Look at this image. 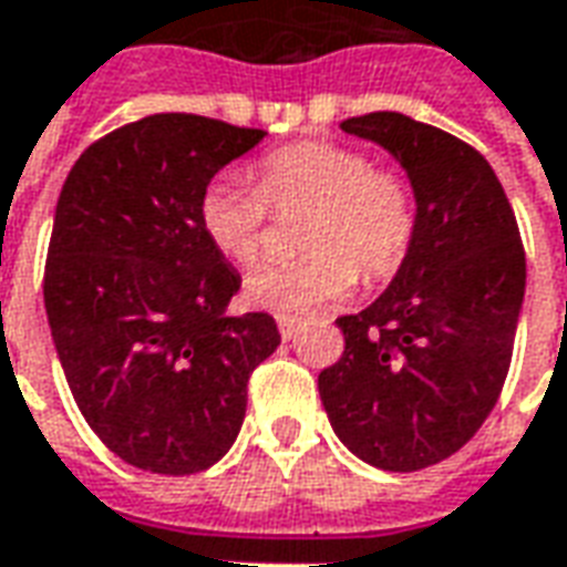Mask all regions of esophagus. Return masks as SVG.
Instances as JSON below:
<instances>
[{"instance_id":"1","label":"esophagus","mask_w":567,"mask_h":567,"mask_svg":"<svg viewBox=\"0 0 567 567\" xmlns=\"http://www.w3.org/2000/svg\"><path fill=\"white\" fill-rule=\"evenodd\" d=\"M276 324H279V334H282L285 340H291L297 334V328H300V319H297V316H285V312H279V316H276Z\"/></svg>"}]
</instances>
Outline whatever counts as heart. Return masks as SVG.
<instances>
[{
	"label": "heart",
	"mask_w": 567,
	"mask_h": 567,
	"mask_svg": "<svg viewBox=\"0 0 567 567\" xmlns=\"http://www.w3.org/2000/svg\"><path fill=\"white\" fill-rule=\"evenodd\" d=\"M257 188L215 177L199 196V227L233 264H255L264 245L267 202L312 205L300 233V260H272L245 279L264 310H316L359 282L390 279L417 236V199L405 174L378 168L368 153L331 141H297L257 162Z\"/></svg>",
	"instance_id": "obj_1"
}]
</instances>
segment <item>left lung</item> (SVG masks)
Listing matches in <instances>:
<instances>
[{"mask_svg":"<svg viewBox=\"0 0 567 567\" xmlns=\"http://www.w3.org/2000/svg\"><path fill=\"white\" fill-rule=\"evenodd\" d=\"M405 168L417 236L386 291L340 316L343 355L319 374L328 421L378 470L414 473L461 451L504 390L525 300V248L488 159L402 113L340 122Z\"/></svg>","mask_w":567,"mask_h":567,"instance_id":"obj_1","label":"left lung"}]
</instances>
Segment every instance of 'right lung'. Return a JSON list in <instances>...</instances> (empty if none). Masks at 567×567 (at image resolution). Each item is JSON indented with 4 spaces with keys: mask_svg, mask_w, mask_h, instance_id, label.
<instances>
[{
    "mask_svg": "<svg viewBox=\"0 0 567 567\" xmlns=\"http://www.w3.org/2000/svg\"><path fill=\"white\" fill-rule=\"evenodd\" d=\"M264 141L193 113L122 125L63 181L45 312L70 393L125 463L193 476L243 430L248 378L276 347L270 312L227 316L239 272L199 227V196Z\"/></svg>",
    "mask_w": 567,
    "mask_h": 567,
    "instance_id": "right-lung-1",
    "label": "right lung"
}]
</instances>
